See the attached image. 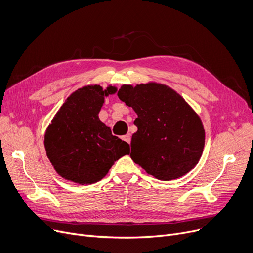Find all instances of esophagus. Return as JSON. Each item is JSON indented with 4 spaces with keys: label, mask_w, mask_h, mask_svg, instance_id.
Instances as JSON below:
<instances>
[{
    "label": "esophagus",
    "mask_w": 253,
    "mask_h": 253,
    "mask_svg": "<svg viewBox=\"0 0 253 253\" xmlns=\"http://www.w3.org/2000/svg\"><path fill=\"white\" fill-rule=\"evenodd\" d=\"M122 139H123V140H125L126 142L130 143V141H131V136H130V134H126V135L122 136Z\"/></svg>",
    "instance_id": "esophagus-1"
}]
</instances>
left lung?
<instances>
[{"label": "left lung", "instance_id": "8db88e82", "mask_svg": "<svg viewBox=\"0 0 253 253\" xmlns=\"http://www.w3.org/2000/svg\"><path fill=\"white\" fill-rule=\"evenodd\" d=\"M118 96L137 114L130 157L149 174L171 180L187 174L205 142L201 119L171 88L156 83L123 85Z\"/></svg>", "mask_w": 253, "mask_h": 253}]
</instances>
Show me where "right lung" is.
Instances as JSON below:
<instances>
[{"mask_svg":"<svg viewBox=\"0 0 253 253\" xmlns=\"http://www.w3.org/2000/svg\"><path fill=\"white\" fill-rule=\"evenodd\" d=\"M117 91L99 85L78 89L62 104L45 133V149L57 173L79 184L102 179L129 144L112 134L98 114L104 96Z\"/></svg>","mask_w":253,"mask_h":253,"instance_id":"obj_1","label":"right lung"}]
</instances>
